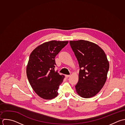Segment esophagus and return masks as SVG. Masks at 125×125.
Wrapping results in <instances>:
<instances>
[{"mask_svg": "<svg viewBox=\"0 0 125 125\" xmlns=\"http://www.w3.org/2000/svg\"><path fill=\"white\" fill-rule=\"evenodd\" d=\"M70 76V75H65V77H66V78H68V77H69Z\"/></svg>", "mask_w": 125, "mask_h": 125, "instance_id": "34e87169", "label": "esophagus"}]
</instances>
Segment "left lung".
Returning <instances> with one entry per match:
<instances>
[{"label": "left lung", "mask_w": 125, "mask_h": 125, "mask_svg": "<svg viewBox=\"0 0 125 125\" xmlns=\"http://www.w3.org/2000/svg\"><path fill=\"white\" fill-rule=\"evenodd\" d=\"M70 44L80 68L76 91L82 97H93L106 81L109 69L107 56L99 46L88 41H70Z\"/></svg>", "instance_id": "obj_1"}]
</instances>
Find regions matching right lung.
Returning <instances> with one entry per match:
<instances>
[{
  "label": "right lung",
  "instance_id": "right-lung-1",
  "mask_svg": "<svg viewBox=\"0 0 125 125\" xmlns=\"http://www.w3.org/2000/svg\"><path fill=\"white\" fill-rule=\"evenodd\" d=\"M68 41L52 40L36 47L31 53L26 73L29 82L35 93L47 100L53 99L58 94L59 85L64 75L55 71V57Z\"/></svg>",
  "mask_w": 125,
  "mask_h": 125
}]
</instances>
